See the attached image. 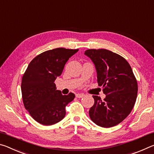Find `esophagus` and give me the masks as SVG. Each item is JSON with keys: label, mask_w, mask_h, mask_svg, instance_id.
Wrapping results in <instances>:
<instances>
[{"label": "esophagus", "mask_w": 154, "mask_h": 154, "mask_svg": "<svg viewBox=\"0 0 154 154\" xmlns=\"http://www.w3.org/2000/svg\"><path fill=\"white\" fill-rule=\"evenodd\" d=\"M85 96V94H76V97L77 98H81L83 97V96Z\"/></svg>", "instance_id": "1"}]
</instances>
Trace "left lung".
Returning a JSON list of instances; mask_svg holds the SVG:
<instances>
[{"instance_id": "8db88e82", "label": "left lung", "mask_w": 154, "mask_h": 154, "mask_svg": "<svg viewBox=\"0 0 154 154\" xmlns=\"http://www.w3.org/2000/svg\"><path fill=\"white\" fill-rule=\"evenodd\" d=\"M84 54L94 64L99 86L106 97L93 96L90 118L99 126L110 128L128 116L136 102L137 82L131 66L123 57L107 49H88Z\"/></svg>"}]
</instances>
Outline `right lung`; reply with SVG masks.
Returning a JSON list of instances; mask_svg holds the SVG:
<instances>
[{
	"label": "right lung",
	"instance_id": "right-lung-1",
	"mask_svg": "<svg viewBox=\"0 0 154 154\" xmlns=\"http://www.w3.org/2000/svg\"><path fill=\"white\" fill-rule=\"evenodd\" d=\"M79 49L56 48L36 56L23 75L21 90L24 106L41 124L50 126L65 117V107L75 98L73 93L62 95L54 82L66 62Z\"/></svg>",
	"mask_w": 154,
	"mask_h": 154
}]
</instances>
